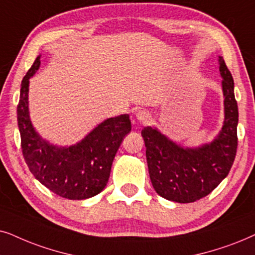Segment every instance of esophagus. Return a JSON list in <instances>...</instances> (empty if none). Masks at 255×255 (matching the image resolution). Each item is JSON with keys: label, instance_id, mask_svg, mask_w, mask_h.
Wrapping results in <instances>:
<instances>
[{"label": "esophagus", "instance_id": "obj_1", "mask_svg": "<svg viewBox=\"0 0 255 255\" xmlns=\"http://www.w3.org/2000/svg\"><path fill=\"white\" fill-rule=\"evenodd\" d=\"M136 118L142 124H148L151 120V115L148 111H138L136 113Z\"/></svg>", "mask_w": 255, "mask_h": 255}]
</instances>
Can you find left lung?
Instances as JSON below:
<instances>
[{
    "label": "left lung",
    "mask_w": 255,
    "mask_h": 255,
    "mask_svg": "<svg viewBox=\"0 0 255 255\" xmlns=\"http://www.w3.org/2000/svg\"><path fill=\"white\" fill-rule=\"evenodd\" d=\"M219 71L225 119L212 142L188 148L171 141L156 128L144 127L141 131L151 184L168 201L192 203L208 196L229 175L236 158L238 105L232 74L223 57H219Z\"/></svg>",
    "instance_id": "left-lung-1"
}]
</instances>
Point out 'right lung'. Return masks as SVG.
Here are the masks:
<instances>
[{"mask_svg": "<svg viewBox=\"0 0 255 255\" xmlns=\"http://www.w3.org/2000/svg\"><path fill=\"white\" fill-rule=\"evenodd\" d=\"M39 65L40 56L23 78L17 106L23 156L35 178L56 195L73 201L91 198L107 184L115 154L131 130L129 115L107 119L70 147L50 143L37 133L29 115V79Z\"/></svg>", "mask_w": 255, "mask_h": 255, "instance_id": "right-lung-1", "label": "right lung"}]
</instances>
